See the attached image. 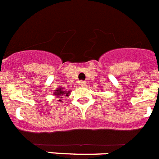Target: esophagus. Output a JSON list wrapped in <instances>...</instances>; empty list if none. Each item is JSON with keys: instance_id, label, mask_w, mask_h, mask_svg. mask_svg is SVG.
Here are the masks:
<instances>
[{"instance_id": "obj_1", "label": "esophagus", "mask_w": 159, "mask_h": 159, "mask_svg": "<svg viewBox=\"0 0 159 159\" xmlns=\"http://www.w3.org/2000/svg\"><path fill=\"white\" fill-rule=\"evenodd\" d=\"M79 85L80 86V87H84L85 85H86V83L84 81H80L79 82Z\"/></svg>"}]
</instances>
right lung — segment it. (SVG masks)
<instances>
[{
  "mask_svg": "<svg viewBox=\"0 0 159 159\" xmlns=\"http://www.w3.org/2000/svg\"><path fill=\"white\" fill-rule=\"evenodd\" d=\"M70 91H66L64 88H57L56 89V90H54V93H53V95L56 96V98L58 99L59 102H62V98L63 97H68L70 95Z\"/></svg>",
  "mask_w": 159,
  "mask_h": 159,
  "instance_id": "add662e5",
  "label": "right lung"
}]
</instances>
